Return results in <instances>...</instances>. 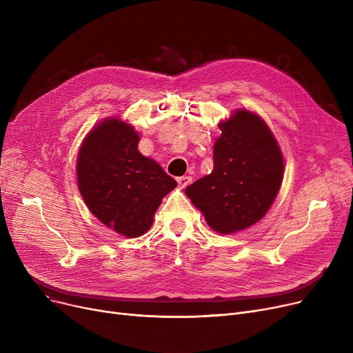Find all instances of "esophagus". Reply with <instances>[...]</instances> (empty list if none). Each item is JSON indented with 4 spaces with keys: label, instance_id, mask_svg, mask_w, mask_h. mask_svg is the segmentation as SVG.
<instances>
[{
    "label": "esophagus",
    "instance_id": "esophagus-1",
    "mask_svg": "<svg viewBox=\"0 0 353 353\" xmlns=\"http://www.w3.org/2000/svg\"><path fill=\"white\" fill-rule=\"evenodd\" d=\"M177 183H179V186L181 189H184V188H188L189 184L192 183V177L190 176H181V177L177 179Z\"/></svg>",
    "mask_w": 353,
    "mask_h": 353
}]
</instances>
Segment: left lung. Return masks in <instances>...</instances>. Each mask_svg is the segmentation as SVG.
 <instances>
[{
    "label": "left lung",
    "instance_id": "1",
    "mask_svg": "<svg viewBox=\"0 0 353 353\" xmlns=\"http://www.w3.org/2000/svg\"><path fill=\"white\" fill-rule=\"evenodd\" d=\"M213 172L186 189V196L217 233L245 230L268 213L282 186L285 161L265 120L239 108L219 123Z\"/></svg>",
    "mask_w": 353,
    "mask_h": 353
}]
</instances>
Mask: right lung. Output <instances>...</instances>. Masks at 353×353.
Segmentation results:
<instances>
[{
    "instance_id": "add662e5",
    "label": "right lung",
    "mask_w": 353,
    "mask_h": 353,
    "mask_svg": "<svg viewBox=\"0 0 353 353\" xmlns=\"http://www.w3.org/2000/svg\"><path fill=\"white\" fill-rule=\"evenodd\" d=\"M140 134L120 117L92 127L77 156V184L88 210L125 237H139L153 225L163 197L177 181L139 152Z\"/></svg>"
}]
</instances>
